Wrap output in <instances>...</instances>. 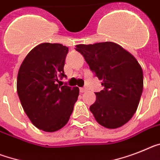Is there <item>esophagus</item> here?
I'll list each match as a JSON object with an SVG mask.
<instances>
[{"label":"esophagus","instance_id":"1","mask_svg":"<svg viewBox=\"0 0 160 160\" xmlns=\"http://www.w3.org/2000/svg\"><path fill=\"white\" fill-rule=\"evenodd\" d=\"M80 92H84L85 91H87V88H80Z\"/></svg>","mask_w":160,"mask_h":160}]
</instances>
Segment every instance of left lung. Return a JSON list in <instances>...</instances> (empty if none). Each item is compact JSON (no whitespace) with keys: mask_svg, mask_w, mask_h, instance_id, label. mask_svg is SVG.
<instances>
[{"mask_svg":"<svg viewBox=\"0 0 160 160\" xmlns=\"http://www.w3.org/2000/svg\"><path fill=\"white\" fill-rule=\"evenodd\" d=\"M104 89L96 92L89 110L97 122L107 128L125 124L138 109L143 90V72L137 59L116 43L76 45Z\"/></svg>","mask_w":160,"mask_h":160,"instance_id":"left-lung-1","label":"left lung"}]
</instances>
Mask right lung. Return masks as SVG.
Wrapping results in <instances>:
<instances>
[{
    "instance_id": "1",
    "label": "right lung",
    "mask_w": 160,
    "mask_h": 160,
    "mask_svg": "<svg viewBox=\"0 0 160 160\" xmlns=\"http://www.w3.org/2000/svg\"><path fill=\"white\" fill-rule=\"evenodd\" d=\"M68 48L41 43L22 61L17 78V92L25 113L33 125L55 132L67 124L79 96L78 87L60 86Z\"/></svg>"
}]
</instances>
